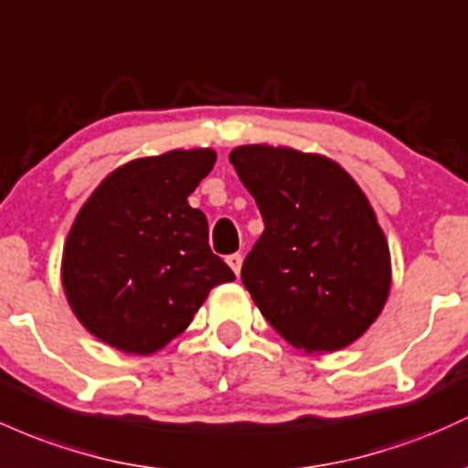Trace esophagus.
Masks as SVG:
<instances>
[{"mask_svg":"<svg viewBox=\"0 0 468 468\" xmlns=\"http://www.w3.org/2000/svg\"><path fill=\"white\" fill-rule=\"evenodd\" d=\"M226 261H229V266L233 269V273L239 275V271H242V261H244L242 255L233 253V255H229V258H226Z\"/></svg>","mask_w":468,"mask_h":468,"instance_id":"34e87169","label":"esophagus"}]
</instances>
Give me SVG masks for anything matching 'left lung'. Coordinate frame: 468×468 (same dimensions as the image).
Segmentation results:
<instances>
[{
	"instance_id": "left-lung-1",
	"label": "left lung",
	"mask_w": 468,
	"mask_h": 468,
	"mask_svg": "<svg viewBox=\"0 0 468 468\" xmlns=\"http://www.w3.org/2000/svg\"><path fill=\"white\" fill-rule=\"evenodd\" d=\"M229 159L264 218L242 266L246 291L295 348H346L391 291V250L371 202L326 155L246 144Z\"/></svg>"
}]
</instances>
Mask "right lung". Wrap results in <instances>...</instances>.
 <instances>
[{
	"instance_id": "add662e5",
	"label": "right lung",
	"mask_w": 468,
	"mask_h": 468,
	"mask_svg": "<svg viewBox=\"0 0 468 468\" xmlns=\"http://www.w3.org/2000/svg\"><path fill=\"white\" fill-rule=\"evenodd\" d=\"M213 148L122 164L77 213L61 253V286L86 331L128 356L176 340L210 289L235 275L208 246L207 215L188 204Z\"/></svg>"
}]
</instances>
